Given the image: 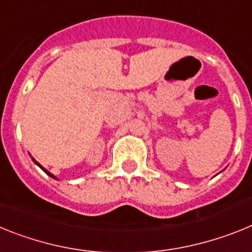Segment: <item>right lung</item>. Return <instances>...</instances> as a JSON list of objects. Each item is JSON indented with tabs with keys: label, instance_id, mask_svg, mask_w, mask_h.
I'll list each match as a JSON object with an SVG mask.
<instances>
[{
	"label": "right lung",
	"instance_id": "1",
	"mask_svg": "<svg viewBox=\"0 0 252 252\" xmlns=\"http://www.w3.org/2000/svg\"><path fill=\"white\" fill-rule=\"evenodd\" d=\"M32 161H34V163H35V165H36V166H39V167H40L41 170H43V171H44L45 174L48 175V176H50V178H53V179H56V180H58V179H57L56 176H54V175L52 174V172H49V171H48V170H47V168H44V167H43V166H41L40 163L38 162V161H35V158H32Z\"/></svg>",
	"mask_w": 252,
	"mask_h": 252
}]
</instances>
